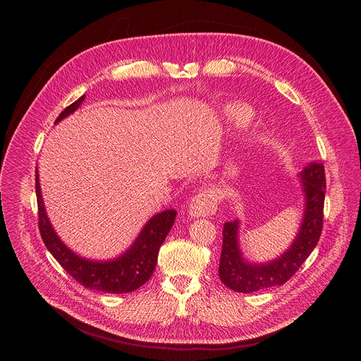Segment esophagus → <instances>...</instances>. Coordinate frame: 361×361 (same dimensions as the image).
I'll return each mask as SVG.
<instances>
[{"mask_svg": "<svg viewBox=\"0 0 361 361\" xmlns=\"http://www.w3.org/2000/svg\"><path fill=\"white\" fill-rule=\"evenodd\" d=\"M219 207V195L214 190L207 188L191 198L188 213L192 217H210L216 214Z\"/></svg>", "mask_w": 361, "mask_h": 361, "instance_id": "esophagus-1", "label": "esophagus"}]
</instances>
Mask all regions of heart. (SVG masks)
<instances>
[{
    "mask_svg": "<svg viewBox=\"0 0 361 361\" xmlns=\"http://www.w3.org/2000/svg\"><path fill=\"white\" fill-rule=\"evenodd\" d=\"M226 117L233 128H245L251 123V113L240 106H230L226 111Z\"/></svg>",
    "mask_w": 361,
    "mask_h": 361,
    "instance_id": "1",
    "label": "heart"
}]
</instances>
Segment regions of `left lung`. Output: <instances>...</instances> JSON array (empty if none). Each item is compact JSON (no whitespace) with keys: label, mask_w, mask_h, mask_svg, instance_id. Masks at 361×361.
Returning a JSON list of instances; mask_svg holds the SVG:
<instances>
[{"label":"left lung","mask_w":361,"mask_h":361,"mask_svg":"<svg viewBox=\"0 0 361 361\" xmlns=\"http://www.w3.org/2000/svg\"><path fill=\"white\" fill-rule=\"evenodd\" d=\"M304 192V216L300 230L288 247L276 260L264 264L248 263L238 244V220L223 227V250L219 276L228 288L237 293H252L283 286L288 281L317 245L323 230L326 174L322 163H310L300 173Z\"/></svg>","instance_id":"left-lung-1"}]
</instances>
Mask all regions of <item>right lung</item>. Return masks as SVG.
Listing matches in <instances>:
<instances>
[{
  "instance_id": "add662e5",
  "label": "right lung",
  "mask_w": 361,
  "mask_h": 361,
  "mask_svg": "<svg viewBox=\"0 0 361 361\" xmlns=\"http://www.w3.org/2000/svg\"><path fill=\"white\" fill-rule=\"evenodd\" d=\"M84 98L85 95L80 97L71 106L64 109L56 123H60L67 116L73 114L81 106ZM35 192L38 202V228L48 251L54 255V259L75 281L85 288L102 293H131L148 281L156 269L159 250L170 233L177 216L176 210H166L156 214L147 221L133 245L124 254L114 260L94 262L77 255L56 234L45 213L38 171H35Z\"/></svg>"
}]
</instances>
